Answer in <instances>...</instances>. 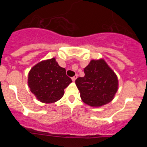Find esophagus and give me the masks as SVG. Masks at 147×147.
Wrapping results in <instances>:
<instances>
[{"label": "esophagus", "mask_w": 147, "mask_h": 147, "mask_svg": "<svg viewBox=\"0 0 147 147\" xmlns=\"http://www.w3.org/2000/svg\"><path fill=\"white\" fill-rule=\"evenodd\" d=\"M77 77H78V75H77V74H76V75H75L74 76H73V77H72V80H73V81L74 82L75 80H76V78H77Z\"/></svg>", "instance_id": "esophagus-1"}]
</instances>
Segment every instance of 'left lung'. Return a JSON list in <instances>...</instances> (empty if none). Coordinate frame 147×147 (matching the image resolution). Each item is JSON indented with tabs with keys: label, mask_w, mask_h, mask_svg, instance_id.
Wrapping results in <instances>:
<instances>
[{
	"label": "left lung",
	"mask_w": 147,
	"mask_h": 147,
	"mask_svg": "<svg viewBox=\"0 0 147 147\" xmlns=\"http://www.w3.org/2000/svg\"><path fill=\"white\" fill-rule=\"evenodd\" d=\"M84 73L85 76L75 81L83 102L93 107L111 102L117 92L118 79L107 63L103 59L91 60Z\"/></svg>",
	"instance_id": "obj_1"
}]
</instances>
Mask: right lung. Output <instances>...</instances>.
I'll return each instance as SVG.
<instances>
[{"label": "right lung", "instance_id": "1", "mask_svg": "<svg viewBox=\"0 0 147 147\" xmlns=\"http://www.w3.org/2000/svg\"><path fill=\"white\" fill-rule=\"evenodd\" d=\"M72 82L66 71L52 58L39 62L28 74V87L37 99L44 103H52L60 99L65 88Z\"/></svg>", "mask_w": 147, "mask_h": 147}]
</instances>
